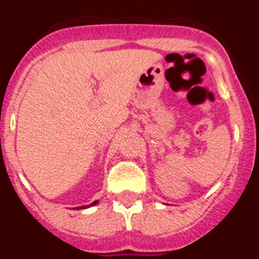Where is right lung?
<instances>
[{"mask_svg":"<svg viewBox=\"0 0 259 259\" xmlns=\"http://www.w3.org/2000/svg\"><path fill=\"white\" fill-rule=\"evenodd\" d=\"M97 202L98 201H95V202L91 203V205H87V206H80V207H76V209H87V207H91V206H93V205H96Z\"/></svg>","mask_w":259,"mask_h":259,"instance_id":"right-lung-1","label":"right lung"}]
</instances>
